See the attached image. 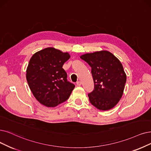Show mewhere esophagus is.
I'll return each instance as SVG.
<instances>
[{
  "mask_svg": "<svg viewBox=\"0 0 151 151\" xmlns=\"http://www.w3.org/2000/svg\"><path fill=\"white\" fill-rule=\"evenodd\" d=\"M82 85V82L81 81H78L77 82V86H81Z\"/></svg>",
  "mask_w": 151,
  "mask_h": 151,
  "instance_id": "obj_1",
  "label": "esophagus"
}]
</instances>
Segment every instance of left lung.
<instances>
[{
  "label": "left lung",
  "mask_w": 151,
  "mask_h": 151,
  "mask_svg": "<svg viewBox=\"0 0 151 151\" xmlns=\"http://www.w3.org/2000/svg\"><path fill=\"white\" fill-rule=\"evenodd\" d=\"M80 58L92 68L95 87L88 94L90 102L100 110L111 109L121 99L126 82L122 64L108 51L87 53Z\"/></svg>",
  "instance_id": "1"
}]
</instances>
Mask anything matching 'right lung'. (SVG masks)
<instances>
[{
  "label": "right lung",
  "instance_id": "right-lung-1",
  "mask_svg": "<svg viewBox=\"0 0 151 151\" xmlns=\"http://www.w3.org/2000/svg\"><path fill=\"white\" fill-rule=\"evenodd\" d=\"M70 57L68 52L49 47L35 52L30 59L27 81L41 104L55 107L69 99L75 86L68 81L63 65Z\"/></svg>",
  "mask_w": 151,
  "mask_h": 151
}]
</instances>
